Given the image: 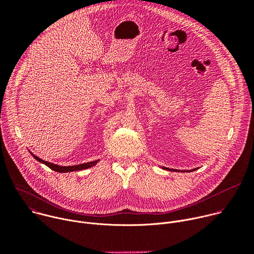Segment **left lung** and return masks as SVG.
<instances>
[{"instance_id": "obj_1", "label": "left lung", "mask_w": 254, "mask_h": 254, "mask_svg": "<svg viewBox=\"0 0 254 254\" xmlns=\"http://www.w3.org/2000/svg\"><path fill=\"white\" fill-rule=\"evenodd\" d=\"M163 169L165 170H168V171H173V172H192V171H195L197 169H193V170H190V171H185V170H176V169H170V168H166V167H162Z\"/></svg>"}]
</instances>
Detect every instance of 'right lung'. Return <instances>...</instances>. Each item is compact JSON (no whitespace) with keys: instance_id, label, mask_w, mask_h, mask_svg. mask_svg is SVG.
<instances>
[{"instance_id":"obj_1","label":"right lung","mask_w":254,"mask_h":254,"mask_svg":"<svg viewBox=\"0 0 254 254\" xmlns=\"http://www.w3.org/2000/svg\"><path fill=\"white\" fill-rule=\"evenodd\" d=\"M31 155L33 156V158L36 160L40 162L41 164H44L46 165L47 167H49L51 170L55 171V172H59V173H67V172H73V171H80V170H85V169H88V168H91L93 167L94 165L97 164V162H99V160H96V161H92V162H88V163H84V164H79V165H75V166H59V165H56V164H52V163H49L47 161H44L42 159H40L39 157L35 156L31 153Z\"/></svg>"}]
</instances>
